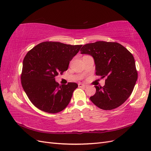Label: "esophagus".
<instances>
[{
    "label": "esophagus",
    "instance_id": "34e87169",
    "mask_svg": "<svg viewBox=\"0 0 151 151\" xmlns=\"http://www.w3.org/2000/svg\"><path fill=\"white\" fill-rule=\"evenodd\" d=\"M78 86H79V88H86L87 87V85H86V84H81V83H79L78 84Z\"/></svg>",
    "mask_w": 151,
    "mask_h": 151
}]
</instances>
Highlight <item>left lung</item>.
I'll list each match as a JSON object with an SVG mask.
<instances>
[{"label":"left lung","mask_w":151,"mask_h":151,"mask_svg":"<svg viewBox=\"0 0 151 151\" xmlns=\"http://www.w3.org/2000/svg\"><path fill=\"white\" fill-rule=\"evenodd\" d=\"M81 53L92 56L96 74L106 78L103 87L94 86L96 92L91 101L104 110L120 106L129 98L137 80L132 54L120 43L103 41L84 45Z\"/></svg>","instance_id":"8db88e82"}]
</instances>
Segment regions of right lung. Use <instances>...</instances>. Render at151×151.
I'll use <instances>...</instances> for the list:
<instances>
[{
	"label": "right lung",
	"instance_id": "obj_1",
	"mask_svg": "<svg viewBox=\"0 0 151 151\" xmlns=\"http://www.w3.org/2000/svg\"><path fill=\"white\" fill-rule=\"evenodd\" d=\"M82 46L47 42L27 53L22 63L21 84L36 108L57 113L67 106L78 85L75 83L60 85L55 77L68 69L70 62Z\"/></svg>",
	"mask_w": 151,
	"mask_h": 151
}]
</instances>
